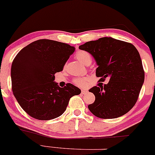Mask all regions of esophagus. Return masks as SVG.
<instances>
[{
	"label": "esophagus",
	"instance_id": "esophagus-1",
	"mask_svg": "<svg viewBox=\"0 0 155 155\" xmlns=\"http://www.w3.org/2000/svg\"><path fill=\"white\" fill-rule=\"evenodd\" d=\"M87 92V90H86V89H81V94H84Z\"/></svg>",
	"mask_w": 155,
	"mask_h": 155
}]
</instances>
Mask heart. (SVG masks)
<instances>
[{
    "mask_svg": "<svg viewBox=\"0 0 155 155\" xmlns=\"http://www.w3.org/2000/svg\"><path fill=\"white\" fill-rule=\"evenodd\" d=\"M76 58L84 65H87L89 61L92 62L91 55H89V53H87V51H84V50L78 51L76 53ZM74 84L78 86V87H84L87 85V79H84V78H76V79H74Z\"/></svg>",
    "mask_w": 155,
    "mask_h": 155,
    "instance_id": "obj_1",
    "label": "heart"
}]
</instances>
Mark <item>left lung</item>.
<instances>
[{"instance_id": "obj_1", "label": "left lung", "mask_w": 155, "mask_h": 155, "mask_svg": "<svg viewBox=\"0 0 155 155\" xmlns=\"http://www.w3.org/2000/svg\"><path fill=\"white\" fill-rule=\"evenodd\" d=\"M95 59L99 81L109 82L89 89L95 100L89 110L100 118L122 116L135 105L144 81V71L139 52L129 42L112 37H102L79 46Z\"/></svg>"}]
</instances>
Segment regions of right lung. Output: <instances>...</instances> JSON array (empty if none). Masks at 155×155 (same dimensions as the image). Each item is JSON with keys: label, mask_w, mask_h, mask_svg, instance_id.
<instances>
[{"label": "right lung", "mask_w": 155, "mask_h": 155, "mask_svg": "<svg viewBox=\"0 0 155 155\" xmlns=\"http://www.w3.org/2000/svg\"><path fill=\"white\" fill-rule=\"evenodd\" d=\"M75 48L58 41L38 40L20 50L12 65V91L28 115L48 120L61 116L70 98L81 90L71 84L60 87L55 74L63 71Z\"/></svg>", "instance_id": "1"}]
</instances>
